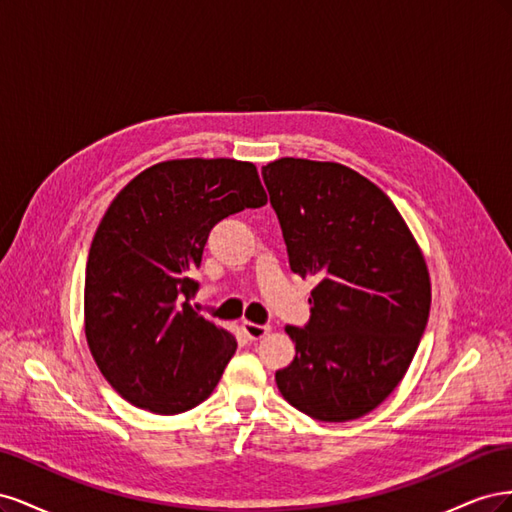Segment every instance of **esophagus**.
Masks as SVG:
<instances>
[{
	"label": "esophagus",
	"instance_id": "esophagus-1",
	"mask_svg": "<svg viewBox=\"0 0 512 512\" xmlns=\"http://www.w3.org/2000/svg\"><path fill=\"white\" fill-rule=\"evenodd\" d=\"M241 329L250 339H262L271 331V327H267V324H256V322H247V320L241 324Z\"/></svg>",
	"mask_w": 512,
	"mask_h": 512
}]
</instances>
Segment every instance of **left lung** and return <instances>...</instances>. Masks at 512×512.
Wrapping results in <instances>:
<instances>
[{
  "label": "left lung",
  "mask_w": 512,
  "mask_h": 512,
  "mask_svg": "<svg viewBox=\"0 0 512 512\" xmlns=\"http://www.w3.org/2000/svg\"><path fill=\"white\" fill-rule=\"evenodd\" d=\"M262 179L290 269L318 280L307 327H286L297 354L277 389L316 421H354L414 359L431 307L425 256L391 198L344 164L280 158Z\"/></svg>",
  "instance_id": "obj_1"
}]
</instances>
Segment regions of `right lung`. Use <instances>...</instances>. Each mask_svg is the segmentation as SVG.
<instances>
[{
  "instance_id": "right-lung-1",
  "label": "right lung",
  "mask_w": 512,
  "mask_h": 512,
  "mask_svg": "<svg viewBox=\"0 0 512 512\" xmlns=\"http://www.w3.org/2000/svg\"><path fill=\"white\" fill-rule=\"evenodd\" d=\"M267 205L252 162L166 160L106 209L85 271V337L113 389L153 414H181L213 393L237 350L230 331L188 303L211 228Z\"/></svg>"
}]
</instances>
